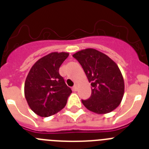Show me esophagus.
<instances>
[{"label":"esophagus","mask_w":149,"mask_h":149,"mask_svg":"<svg viewBox=\"0 0 149 149\" xmlns=\"http://www.w3.org/2000/svg\"><path fill=\"white\" fill-rule=\"evenodd\" d=\"M72 90H73V91H75V92H76V91H77V84H75L74 86H73V87H72Z\"/></svg>","instance_id":"34e87169"}]
</instances>
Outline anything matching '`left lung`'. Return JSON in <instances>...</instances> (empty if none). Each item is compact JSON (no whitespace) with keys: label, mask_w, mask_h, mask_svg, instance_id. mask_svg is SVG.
<instances>
[{"label":"left lung","mask_w":149,"mask_h":149,"mask_svg":"<svg viewBox=\"0 0 149 149\" xmlns=\"http://www.w3.org/2000/svg\"><path fill=\"white\" fill-rule=\"evenodd\" d=\"M72 57L80 63L92 86L91 97L82 100L85 107L98 114L116 109L124 94V80L117 63L94 48L79 51Z\"/></svg>","instance_id":"8db88e82"}]
</instances>
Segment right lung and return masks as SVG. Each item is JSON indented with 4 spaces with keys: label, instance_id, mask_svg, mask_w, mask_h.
I'll return each instance as SVG.
<instances>
[{
    "label": "right lung",
    "instance_id": "1",
    "mask_svg": "<svg viewBox=\"0 0 149 149\" xmlns=\"http://www.w3.org/2000/svg\"><path fill=\"white\" fill-rule=\"evenodd\" d=\"M68 56L67 52H52L30 69L25 82V97L32 111L40 117L55 114L67 104L72 90L59 74V68Z\"/></svg>",
    "mask_w": 149,
    "mask_h": 149
}]
</instances>
